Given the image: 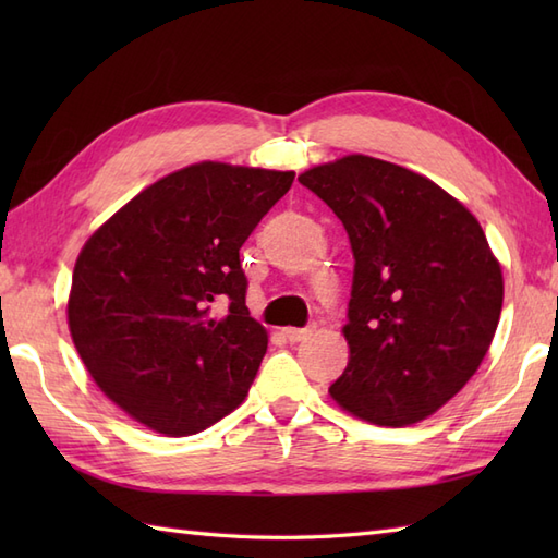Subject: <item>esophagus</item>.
Listing matches in <instances>:
<instances>
[{"instance_id":"esophagus-1","label":"esophagus","mask_w":558,"mask_h":558,"mask_svg":"<svg viewBox=\"0 0 558 558\" xmlns=\"http://www.w3.org/2000/svg\"><path fill=\"white\" fill-rule=\"evenodd\" d=\"M316 326H306V328H286V338L290 342H300L304 338H310L314 333Z\"/></svg>"}]
</instances>
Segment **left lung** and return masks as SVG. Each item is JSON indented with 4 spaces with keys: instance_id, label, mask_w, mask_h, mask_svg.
Instances as JSON below:
<instances>
[{
    "instance_id": "1",
    "label": "left lung",
    "mask_w": 558,
    "mask_h": 558,
    "mask_svg": "<svg viewBox=\"0 0 558 558\" xmlns=\"http://www.w3.org/2000/svg\"><path fill=\"white\" fill-rule=\"evenodd\" d=\"M345 225L354 276L348 369L328 393L378 426L429 417L477 372L504 304L477 218L426 177L345 156L300 174Z\"/></svg>"
}]
</instances>
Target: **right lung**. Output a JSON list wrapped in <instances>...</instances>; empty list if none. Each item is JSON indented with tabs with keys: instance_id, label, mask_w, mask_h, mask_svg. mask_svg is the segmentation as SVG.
Masks as SVG:
<instances>
[{
	"instance_id": "right-lung-1",
	"label": "right lung",
	"mask_w": 558,
	"mask_h": 558,
	"mask_svg": "<svg viewBox=\"0 0 558 558\" xmlns=\"http://www.w3.org/2000/svg\"><path fill=\"white\" fill-rule=\"evenodd\" d=\"M292 180L294 172L189 165L83 244L69 330L93 381L129 417L189 436L242 405L268 333L248 316L240 248ZM218 301L229 304L222 319L211 314Z\"/></svg>"
}]
</instances>
